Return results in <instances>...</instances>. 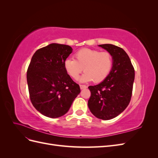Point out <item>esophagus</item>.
Returning a JSON list of instances; mask_svg holds the SVG:
<instances>
[{
	"mask_svg": "<svg viewBox=\"0 0 158 158\" xmlns=\"http://www.w3.org/2000/svg\"><path fill=\"white\" fill-rule=\"evenodd\" d=\"M80 89H85V88H87V85H80Z\"/></svg>",
	"mask_w": 158,
	"mask_h": 158,
	"instance_id": "obj_1",
	"label": "esophagus"
}]
</instances>
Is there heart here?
<instances>
[{"label": "heart", "mask_w": 158, "mask_h": 158, "mask_svg": "<svg viewBox=\"0 0 158 158\" xmlns=\"http://www.w3.org/2000/svg\"><path fill=\"white\" fill-rule=\"evenodd\" d=\"M113 59L109 52L82 49L74 54V59H67L64 62V68L70 77L78 80L84 70L82 77L83 82H102L110 74L113 68Z\"/></svg>", "instance_id": "b5f03b06"}]
</instances>
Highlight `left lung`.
<instances>
[{"label":"left lung","instance_id":"obj_1","mask_svg":"<svg viewBox=\"0 0 158 158\" xmlns=\"http://www.w3.org/2000/svg\"><path fill=\"white\" fill-rule=\"evenodd\" d=\"M113 56L111 73L102 82L89 85L91 95L88 102L90 111L102 120H110L121 114L131 102L135 69L127 52L112 44L99 45Z\"/></svg>","mask_w":158,"mask_h":158}]
</instances>
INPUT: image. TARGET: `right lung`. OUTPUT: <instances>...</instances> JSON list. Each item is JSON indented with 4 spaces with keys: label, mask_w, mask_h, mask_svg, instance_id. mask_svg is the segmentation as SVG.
<instances>
[{
    "label": "right lung",
    "mask_w": 158,
    "mask_h": 158,
    "mask_svg": "<svg viewBox=\"0 0 158 158\" xmlns=\"http://www.w3.org/2000/svg\"><path fill=\"white\" fill-rule=\"evenodd\" d=\"M72 52L69 45L51 44L36 51L28 66L27 82L31 103L47 117L64 115L80 92L79 85L64 68V62Z\"/></svg>",
    "instance_id": "1"
}]
</instances>
